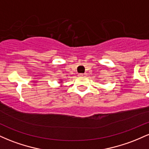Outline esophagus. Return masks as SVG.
Instances as JSON below:
<instances>
[{"mask_svg": "<svg viewBox=\"0 0 149 149\" xmlns=\"http://www.w3.org/2000/svg\"><path fill=\"white\" fill-rule=\"evenodd\" d=\"M78 76L85 77V76H86V73H78Z\"/></svg>", "mask_w": 149, "mask_h": 149, "instance_id": "34e87169", "label": "esophagus"}]
</instances>
